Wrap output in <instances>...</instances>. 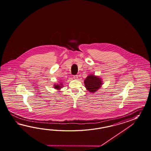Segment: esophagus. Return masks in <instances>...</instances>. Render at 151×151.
<instances>
[{"instance_id":"esophagus-1","label":"esophagus","mask_w":151,"mask_h":151,"mask_svg":"<svg viewBox=\"0 0 151 151\" xmlns=\"http://www.w3.org/2000/svg\"><path fill=\"white\" fill-rule=\"evenodd\" d=\"M73 78H74V79H77L78 78V75H76V76H74Z\"/></svg>"}]
</instances>
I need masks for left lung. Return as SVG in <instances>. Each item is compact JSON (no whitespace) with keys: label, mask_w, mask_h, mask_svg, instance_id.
Segmentation results:
<instances>
[{"label":"left lung","mask_w":151,"mask_h":151,"mask_svg":"<svg viewBox=\"0 0 151 151\" xmlns=\"http://www.w3.org/2000/svg\"><path fill=\"white\" fill-rule=\"evenodd\" d=\"M102 83L99 78L93 75L88 76L84 81L85 87L88 91L91 92H95L98 90L101 87Z\"/></svg>","instance_id":"left-lung-1"}]
</instances>
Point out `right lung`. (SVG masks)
Returning <instances> with one entry per match:
<instances>
[{
  "label": "right lung",
  "instance_id": "right-lung-1",
  "mask_svg": "<svg viewBox=\"0 0 151 151\" xmlns=\"http://www.w3.org/2000/svg\"><path fill=\"white\" fill-rule=\"evenodd\" d=\"M62 84H61V85H54V88H57V89H60L61 88V86H62Z\"/></svg>",
  "mask_w": 151,
  "mask_h": 151
}]
</instances>
